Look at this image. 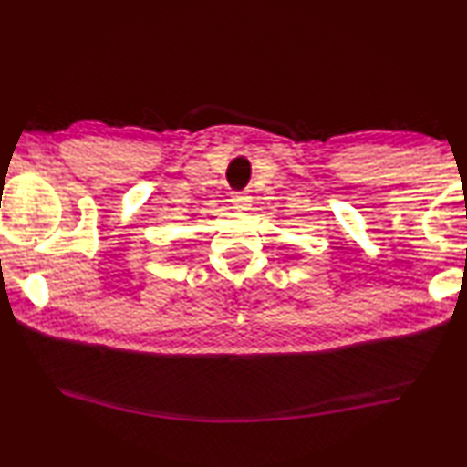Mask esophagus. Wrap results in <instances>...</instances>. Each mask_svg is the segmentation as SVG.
<instances>
[{"label":"esophagus","instance_id":"1","mask_svg":"<svg viewBox=\"0 0 467 467\" xmlns=\"http://www.w3.org/2000/svg\"><path fill=\"white\" fill-rule=\"evenodd\" d=\"M233 204H234L236 210L246 212L252 206V198L248 194H244V192H233Z\"/></svg>","mask_w":467,"mask_h":467}]
</instances>
